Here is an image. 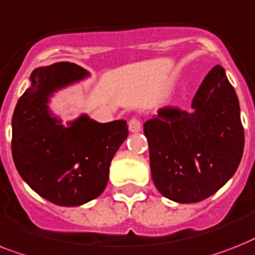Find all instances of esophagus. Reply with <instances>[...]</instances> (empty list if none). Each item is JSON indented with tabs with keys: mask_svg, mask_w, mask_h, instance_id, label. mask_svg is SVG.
<instances>
[{
	"mask_svg": "<svg viewBox=\"0 0 255 255\" xmlns=\"http://www.w3.org/2000/svg\"><path fill=\"white\" fill-rule=\"evenodd\" d=\"M128 128H129V131L133 132V133L141 131V122H140V119H137V118H132L131 121H129V123H128Z\"/></svg>",
	"mask_w": 255,
	"mask_h": 255,
	"instance_id": "1",
	"label": "esophagus"
}]
</instances>
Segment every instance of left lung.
Segmentation results:
<instances>
[{
  "instance_id": "obj_1",
  "label": "left lung",
  "mask_w": 255,
  "mask_h": 255,
  "mask_svg": "<svg viewBox=\"0 0 255 255\" xmlns=\"http://www.w3.org/2000/svg\"><path fill=\"white\" fill-rule=\"evenodd\" d=\"M191 107H163L144 124L153 182L177 203L200 202L220 190L237 170L245 144L239 98L224 68L210 70Z\"/></svg>"
}]
</instances>
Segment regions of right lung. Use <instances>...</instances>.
Returning a JSON list of instances; mask_svg holds the SVG:
<instances>
[{"label": "right lung", "mask_w": 255, "mask_h": 255, "mask_svg": "<svg viewBox=\"0 0 255 255\" xmlns=\"http://www.w3.org/2000/svg\"><path fill=\"white\" fill-rule=\"evenodd\" d=\"M88 76L68 61L35 69L13 114L16 170L36 194L57 206L77 207L98 198L109 181L111 160L128 136L126 121L98 123L81 115L65 127L53 117L49 97Z\"/></svg>", "instance_id": "1"}]
</instances>
